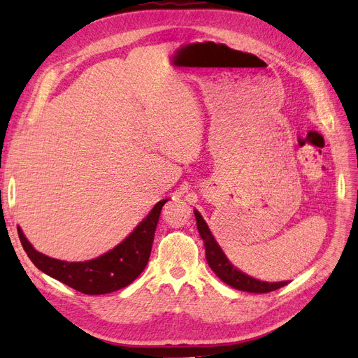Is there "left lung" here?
Wrapping results in <instances>:
<instances>
[{"label":"left lung","mask_w":358,"mask_h":358,"mask_svg":"<svg viewBox=\"0 0 358 358\" xmlns=\"http://www.w3.org/2000/svg\"><path fill=\"white\" fill-rule=\"evenodd\" d=\"M195 218H196V225H198V231L199 236L203 240L205 244V255H206V262L211 267L215 275L228 286L243 290V292H251V293H267V292H273L276 289H280L283 286H286L289 282H262L257 280L255 278H251L245 273L240 271L238 268H236L231 262L227 259V256L224 255V251L221 250V247L218 245V243L215 241L214 236L209 231L205 220L201 217V214L195 209Z\"/></svg>","instance_id":"left-lung-1"}]
</instances>
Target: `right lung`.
Returning <instances> with one entry per match:
<instances>
[{
  "instance_id": "right-lung-1",
  "label": "right lung",
  "mask_w": 358,
  "mask_h": 358,
  "mask_svg": "<svg viewBox=\"0 0 358 358\" xmlns=\"http://www.w3.org/2000/svg\"><path fill=\"white\" fill-rule=\"evenodd\" d=\"M167 201H159L122 243L88 262H65L41 255L29 243L20 227L17 231L21 245L38 270L85 295H103L129 286L140 276L149 262L162 206Z\"/></svg>"
}]
</instances>
